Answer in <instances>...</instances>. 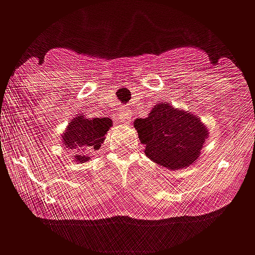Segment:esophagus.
Returning a JSON list of instances; mask_svg holds the SVG:
<instances>
[{"instance_id": "esophagus-1", "label": "esophagus", "mask_w": 255, "mask_h": 255, "mask_svg": "<svg viewBox=\"0 0 255 255\" xmlns=\"http://www.w3.org/2000/svg\"><path fill=\"white\" fill-rule=\"evenodd\" d=\"M119 121L123 122V123H128V122L130 121V115L128 113V110L126 112H122L121 116H119Z\"/></svg>"}]
</instances>
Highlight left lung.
Listing matches in <instances>:
<instances>
[{"instance_id":"left-lung-1","label":"left lung","mask_w":255,"mask_h":255,"mask_svg":"<svg viewBox=\"0 0 255 255\" xmlns=\"http://www.w3.org/2000/svg\"><path fill=\"white\" fill-rule=\"evenodd\" d=\"M145 155L155 163L178 171L194 163L201 155L208 130L197 115L175 109L166 102L155 105L149 116L136 119Z\"/></svg>"}]
</instances>
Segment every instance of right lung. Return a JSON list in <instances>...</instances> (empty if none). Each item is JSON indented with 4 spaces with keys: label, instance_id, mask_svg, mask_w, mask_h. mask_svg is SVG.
<instances>
[{
    "label": "right lung",
    "instance_id": "obj_1",
    "mask_svg": "<svg viewBox=\"0 0 255 255\" xmlns=\"http://www.w3.org/2000/svg\"><path fill=\"white\" fill-rule=\"evenodd\" d=\"M112 126V121L109 118H95L87 119L83 115H77L71 119L66 132L61 134V143L64 146L76 152V162L89 160V150L99 149L105 140V136Z\"/></svg>",
    "mask_w": 255,
    "mask_h": 255
}]
</instances>
